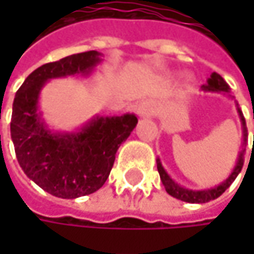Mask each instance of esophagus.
Wrapping results in <instances>:
<instances>
[{
  "instance_id": "obj_1",
  "label": "esophagus",
  "mask_w": 254,
  "mask_h": 254,
  "mask_svg": "<svg viewBox=\"0 0 254 254\" xmlns=\"http://www.w3.org/2000/svg\"><path fill=\"white\" fill-rule=\"evenodd\" d=\"M138 112H139L141 116H150V115H153V106L150 103H142L139 106Z\"/></svg>"
}]
</instances>
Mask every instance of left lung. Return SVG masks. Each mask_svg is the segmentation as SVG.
<instances>
[{
	"label": "left lung",
	"mask_w": 254,
	"mask_h": 254,
	"mask_svg": "<svg viewBox=\"0 0 254 254\" xmlns=\"http://www.w3.org/2000/svg\"><path fill=\"white\" fill-rule=\"evenodd\" d=\"M203 91L206 92H229V86L228 83L224 80V77L221 76L219 73L213 72L210 77L207 79V83L201 86ZM237 112L240 115V119H241V127H243V138H244V142L243 145L246 144L247 141V127H246V119L241 113V110L238 109V104H237ZM244 150L240 151V156H238V160H237V165L234 168V171L231 172L229 175L222 184H219L218 187L215 188H210V190H201V191H195V190H188V188H184L181 185H178L177 182L169 177L166 174V171L163 169L160 160L157 159V171H159V175H160V179L168 191V194H171L172 197H175L178 200H182V201H187V203H207L210 200H215L218 198L219 195H222L225 192V190L228 188L229 185L234 182V179L238 177V174L241 172L243 169V165H244Z\"/></svg>",
	"instance_id": "1"
}]
</instances>
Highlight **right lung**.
I'll return each mask as SVG.
<instances>
[{
  "mask_svg": "<svg viewBox=\"0 0 254 254\" xmlns=\"http://www.w3.org/2000/svg\"><path fill=\"white\" fill-rule=\"evenodd\" d=\"M97 51L67 56L47 63L26 77L16 92L11 139L20 168L44 191L60 198H76L100 190L113 168L116 151L136 127L135 115L94 118L77 132H51L38 112L47 80L89 75L101 62Z\"/></svg>",
  "mask_w": 254,
  "mask_h": 254,
  "instance_id": "obj_1",
  "label": "right lung"
}]
</instances>
